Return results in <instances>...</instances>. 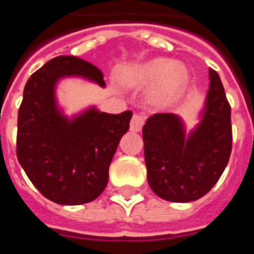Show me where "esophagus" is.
I'll list each match as a JSON object with an SVG mask.
<instances>
[{
  "label": "esophagus",
  "mask_w": 254,
  "mask_h": 254,
  "mask_svg": "<svg viewBox=\"0 0 254 254\" xmlns=\"http://www.w3.org/2000/svg\"><path fill=\"white\" fill-rule=\"evenodd\" d=\"M145 121V116L143 113H134L130 120V130L132 132H140Z\"/></svg>",
  "instance_id": "34e87169"
}]
</instances>
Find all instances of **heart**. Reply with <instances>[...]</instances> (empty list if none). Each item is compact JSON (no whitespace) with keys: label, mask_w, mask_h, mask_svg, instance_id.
Instances as JSON below:
<instances>
[{"label":"heart","mask_w":254,"mask_h":254,"mask_svg":"<svg viewBox=\"0 0 254 254\" xmlns=\"http://www.w3.org/2000/svg\"><path fill=\"white\" fill-rule=\"evenodd\" d=\"M188 72L181 64H171L165 58L152 60L144 64L134 74V83L140 85L156 84L155 96L159 100L174 98L187 83Z\"/></svg>","instance_id":"b5f03b06"}]
</instances>
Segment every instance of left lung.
<instances>
[{"label": "left lung", "mask_w": 254, "mask_h": 254, "mask_svg": "<svg viewBox=\"0 0 254 254\" xmlns=\"http://www.w3.org/2000/svg\"><path fill=\"white\" fill-rule=\"evenodd\" d=\"M209 80L202 120L188 137L181 120L171 113L154 114L143 127L148 184L167 201L189 202L207 194L229 163L231 107L213 69Z\"/></svg>", "instance_id": "obj_1"}]
</instances>
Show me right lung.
<instances>
[{"label": "right lung", "instance_id": "add662e5", "mask_svg": "<svg viewBox=\"0 0 254 254\" xmlns=\"http://www.w3.org/2000/svg\"><path fill=\"white\" fill-rule=\"evenodd\" d=\"M72 74L105 85L92 64L60 56L28 78L17 116L19 163L43 196L63 205L94 201L105 190L113 156L132 118L129 110L107 114L95 109L65 118L56 105L54 87Z\"/></svg>", "mask_w": 254, "mask_h": 254}]
</instances>
